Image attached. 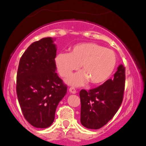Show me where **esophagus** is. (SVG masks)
<instances>
[{
  "label": "esophagus",
  "mask_w": 146,
  "mask_h": 146,
  "mask_svg": "<svg viewBox=\"0 0 146 146\" xmlns=\"http://www.w3.org/2000/svg\"><path fill=\"white\" fill-rule=\"evenodd\" d=\"M69 91H70V93H72V94L76 93V90L75 89V88H73V87H71V88H69Z\"/></svg>",
  "instance_id": "obj_1"
}]
</instances>
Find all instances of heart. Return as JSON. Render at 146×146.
Returning a JSON list of instances; mask_svg holds the SVG:
<instances>
[{"instance_id": "1", "label": "heart", "mask_w": 146, "mask_h": 146, "mask_svg": "<svg viewBox=\"0 0 146 146\" xmlns=\"http://www.w3.org/2000/svg\"><path fill=\"white\" fill-rule=\"evenodd\" d=\"M58 73L68 77L80 65L82 71L75 73L68 82L76 86L88 81L92 85L104 82L111 76L117 64L116 54L112 50L95 43L75 45L70 53H60L55 58Z\"/></svg>"}]
</instances>
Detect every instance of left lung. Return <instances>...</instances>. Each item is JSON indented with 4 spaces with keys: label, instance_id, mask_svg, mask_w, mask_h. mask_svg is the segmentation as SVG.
I'll list each match as a JSON object with an SVG mask.
<instances>
[{
    "label": "left lung",
    "instance_id": "left-lung-1",
    "mask_svg": "<svg viewBox=\"0 0 146 146\" xmlns=\"http://www.w3.org/2000/svg\"><path fill=\"white\" fill-rule=\"evenodd\" d=\"M125 67L119 65L114 75L100 86L80 92V122L88 129H98L114 117L123 100Z\"/></svg>",
    "mask_w": 146,
    "mask_h": 146
}]
</instances>
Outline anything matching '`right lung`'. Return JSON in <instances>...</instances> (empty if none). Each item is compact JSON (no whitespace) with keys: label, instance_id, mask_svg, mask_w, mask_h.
<instances>
[{"label":"right lung","instance_id":"1","mask_svg":"<svg viewBox=\"0 0 146 146\" xmlns=\"http://www.w3.org/2000/svg\"><path fill=\"white\" fill-rule=\"evenodd\" d=\"M51 37L32 43L22 56L17 73L19 104L25 119L32 126H51L67 86L56 73V46Z\"/></svg>","mask_w":146,"mask_h":146}]
</instances>
